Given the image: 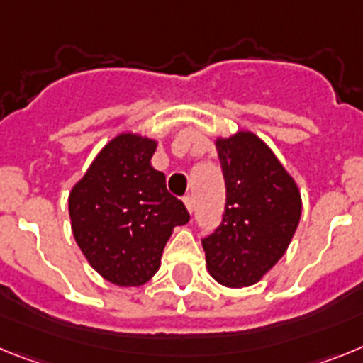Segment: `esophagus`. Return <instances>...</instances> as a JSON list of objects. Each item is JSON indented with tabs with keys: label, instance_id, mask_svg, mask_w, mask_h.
<instances>
[{
	"label": "esophagus",
	"instance_id": "34e87169",
	"mask_svg": "<svg viewBox=\"0 0 363 363\" xmlns=\"http://www.w3.org/2000/svg\"><path fill=\"white\" fill-rule=\"evenodd\" d=\"M182 203H184V206H186V210H188V212L190 213H194V197H191V195H186L184 199H182Z\"/></svg>",
	"mask_w": 363,
	"mask_h": 363
}]
</instances>
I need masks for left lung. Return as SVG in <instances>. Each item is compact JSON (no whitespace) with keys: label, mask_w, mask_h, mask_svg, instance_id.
<instances>
[{"label":"left lung","mask_w":363,"mask_h":363,"mask_svg":"<svg viewBox=\"0 0 363 363\" xmlns=\"http://www.w3.org/2000/svg\"><path fill=\"white\" fill-rule=\"evenodd\" d=\"M226 182L223 223L203 239L206 269L220 285L241 289L261 281L291 245L301 217L294 177L269 144L239 129L216 137Z\"/></svg>","instance_id":"left-lung-1"}]
</instances>
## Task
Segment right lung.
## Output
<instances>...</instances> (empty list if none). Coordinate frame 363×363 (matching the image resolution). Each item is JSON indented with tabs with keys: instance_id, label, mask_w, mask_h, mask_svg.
<instances>
[{
	"instance_id": "add662e5",
	"label": "right lung",
	"mask_w": 363,
	"mask_h": 363,
	"mask_svg": "<svg viewBox=\"0 0 363 363\" xmlns=\"http://www.w3.org/2000/svg\"><path fill=\"white\" fill-rule=\"evenodd\" d=\"M159 140L135 131L113 137L69 191L74 241L87 263L118 286H140L160 267L173 228L190 216L151 166Z\"/></svg>"
}]
</instances>
